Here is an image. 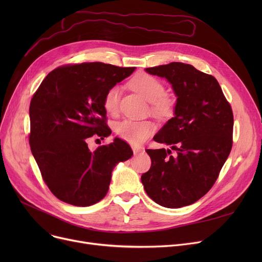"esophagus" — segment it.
<instances>
[{"instance_id": "esophagus-1", "label": "esophagus", "mask_w": 262, "mask_h": 262, "mask_svg": "<svg viewBox=\"0 0 262 262\" xmlns=\"http://www.w3.org/2000/svg\"><path fill=\"white\" fill-rule=\"evenodd\" d=\"M132 148H133V152H134V154H135V155L141 153L142 150H143V148H142V147H140V146H137V145H133V146H132Z\"/></svg>"}]
</instances>
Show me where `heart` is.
<instances>
[{
	"mask_svg": "<svg viewBox=\"0 0 262 262\" xmlns=\"http://www.w3.org/2000/svg\"><path fill=\"white\" fill-rule=\"evenodd\" d=\"M132 88L138 92L143 99L152 103L153 112L161 117L171 115L173 110V101L169 96L164 95V87L157 78L145 73L137 74L130 80ZM121 89L118 86L110 88L104 96V108L109 115H114L118 112ZM156 129L155 123L144 120H123L118 123L117 133L125 141L139 144L143 142L147 137L152 135Z\"/></svg>",
	"mask_w": 262,
	"mask_h": 262,
	"instance_id": "1",
	"label": "heart"
}]
</instances>
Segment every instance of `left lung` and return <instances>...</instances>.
Returning a JSON list of instances; mask_svg holds the SVG:
<instances>
[{
  "label": "left lung",
  "mask_w": 262,
  "mask_h": 262,
  "mask_svg": "<svg viewBox=\"0 0 262 262\" xmlns=\"http://www.w3.org/2000/svg\"><path fill=\"white\" fill-rule=\"evenodd\" d=\"M145 71L166 78L177 100L174 117L154 136L170 148L146 149L152 166L141 182L154 202L181 208L203 198L216 181L232 145V110L217 80L193 66L171 62Z\"/></svg>",
  "instance_id": "left-lung-1"
}]
</instances>
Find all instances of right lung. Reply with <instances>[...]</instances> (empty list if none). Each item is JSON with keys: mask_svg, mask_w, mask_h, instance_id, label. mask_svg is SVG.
<instances>
[{"mask_svg": "<svg viewBox=\"0 0 262 262\" xmlns=\"http://www.w3.org/2000/svg\"><path fill=\"white\" fill-rule=\"evenodd\" d=\"M135 68L103 62L60 67L41 82L30 105L33 156L45 183L60 201L87 207L108 192L119 162L133 156L120 138L94 152L87 141L112 134L106 125L104 96Z\"/></svg>", "mask_w": 262, "mask_h": 262, "instance_id": "right-lung-1", "label": "right lung"}]
</instances>
